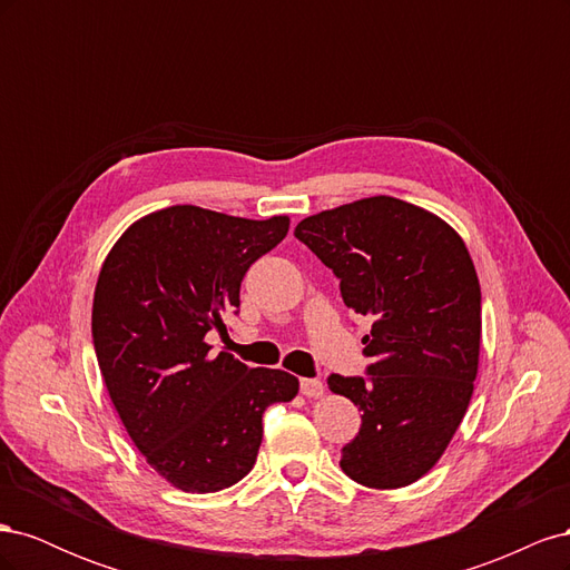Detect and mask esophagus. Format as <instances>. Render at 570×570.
<instances>
[{
	"label": "esophagus",
	"mask_w": 570,
	"mask_h": 570,
	"mask_svg": "<svg viewBox=\"0 0 570 570\" xmlns=\"http://www.w3.org/2000/svg\"><path fill=\"white\" fill-rule=\"evenodd\" d=\"M302 394L308 396V400H318V396L325 394V385L321 381H316V377H302Z\"/></svg>",
	"instance_id": "34e87169"
}]
</instances>
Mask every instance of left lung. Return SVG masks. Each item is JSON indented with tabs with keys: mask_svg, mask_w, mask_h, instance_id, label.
<instances>
[{
	"mask_svg": "<svg viewBox=\"0 0 570 570\" xmlns=\"http://www.w3.org/2000/svg\"><path fill=\"white\" fill-rule=\"evenodd\" d=\"M295 235L333 268L344 304L373 316L361 340L371 377H327L364 411L340 469L364 488H406L440 461L473 394L480 283L469 247L433 212L387 195L308 216Z\"/></svg>",
	"mask_w": 570,
	"mask_h": 570,
	"instance_id": "left-lung-1",
	"label": "left lung"
}]
</instances>
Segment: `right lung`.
<instances>
[{"label": "right lung", "mask_w": 570, "mask_h": 570, "mask_svg": "<svg viewBox=\"0 0 570 570\" xmlns=\"http://www.w3.org/2000/svg\"><path fill=\"white\" fill-rule=\"evenodd\" d=\"M289 216L249 220L176 204L137 218L101 264L92 337L101 377L147 463L183 492H218L252 469L264 411L295 375L212 356L209 331L239 308V283L287 235Z\"/></svg>", "instance_id": "1"}]
</instances>
